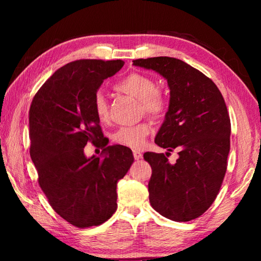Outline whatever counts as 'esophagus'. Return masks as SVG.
I'll list each match as a JSON object with an SVG mask.
<instances>
[{
    "mask_svg": "<svg viewBox=\"0 0 261 261\" xmlns=\"http://www.w3.org/2000/svg\"><path fill=\"white\" fill-rule=\"evenodd\" d=\"M141 155H143V154H141L139 151H137V149H135L134 156H135L136 160H139V159H141Z\"/></svg>",
    "mask_w": 261,
    "mask_h": 261,
    "instance_id": "1",
    "label": "esophagus"
}]
</instances>
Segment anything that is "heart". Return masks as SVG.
I'll return each mask as SVG.
<instances>
[{"instance_id":"obj_1","label":"heart","mask_w":261,"mask_h":261,"mask_svg":"<svg viewBox=\"0 0 261 261\" xmlns=\"http://www.w3.org/2000/svg\"><path fill=\"white\" fill-rule=\"evenodd\" d=\"M114 88L121 93L139 100L141 113H145L153 120H161L169 107L167 96L158 90L155 81L146 74L131 72L115 84ZM93 109L101 123L109 122L108 102L101 92H96L94 94ZM149 132V123L141 122L137 125L120 127L113 134V140L121 146L140 149L145 146Z\"/></svg>"}]
</instances>
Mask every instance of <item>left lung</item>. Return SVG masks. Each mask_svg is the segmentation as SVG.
Wrapping results in <instances>:
<instances>
[{
    "instance_id": "obj_1",
    "label": "left lung",
    "mask_w": 261,
    "mask_h": 261,
    "mask_svg": "<svg viewBox=\"0 0 261 261\" xmlns=\"http://www.w3.org/2000/svg\"><path fill=\"white\" fill-rule=\"evenodd\" d=\"M165 77L169 109L155 137L168 153L144 154L152 167L149 202L162 216L177 222L199 218L213 204L227 171L230 117L218 86L199 70L174 57L134 61ZM179 149L174 165L169 152Z\"/></svg>"
}]
</instances>
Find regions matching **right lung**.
<instances>
[{"label":"right lung","instance_id":"1","mask_svg":"<svg viewBox=\"0 0 261 261\" xmlns=\"http://www.w3.org/2000/svg\"><path fill=\"white\" fill-rule=\"evenodd\" d=\"M124 62L77 60L40 87L30 107V155L48 202L77 228L100 226L117 208V182L134 163L130 148L108 146L93 109L94 94ZM87 142L103 155L87 159Z\"/></svg>","mask_w":261,"mask_h":261}]
</instances>
